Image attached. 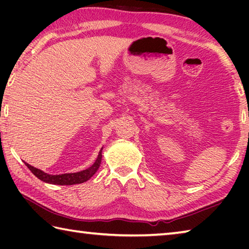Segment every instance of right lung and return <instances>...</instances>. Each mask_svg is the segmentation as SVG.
I'll use <instances>...</instances> for the list:
<instances>
[{
  "instance_id": "add662e5",
  "label": "right lung",
  "mask_w": 249,
  "mask_h": 249,
  "mask_svg": "<svg viewBox=\"0 0 249 249\" xmlns=\"http://www.w3.org/2000/svg\"><path fill=\"white\" fill-rule=\"evenodd\" d=\"M101 160H102V149L100 150L95 162L91 167L88 168V169L75 172V174H64V175H57V176L46 174V172L37 169V168L28 165L26 162H25V165L28 167V169L31 170L33 174L37 177V178L40 179L41 181H44V182L52 183V184H59V185H71V184L86 182V181L89 180L91 177L95 174L96 170L99 169Z\"/></svg>"
}]
</instances>
